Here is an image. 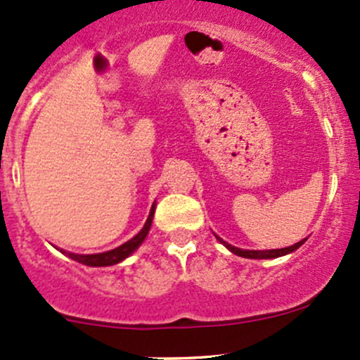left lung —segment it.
Listing matches in <instances>:
<instances>
[{
    "label": "left lung",
    "mask_w": 360,
    "mask_h": 360,
    "mask_svg": "<svg viewBox=\"0 0 360 360\" xmlns=\"http://www.w3.org/2000/svg\"><path fill=\"white\" fill-rule=\"evenodd\" d=\"M217 240L221 242V244L226 245L228 249L231 250L233 254H237V256H242V257H250V259H271V257H278V256H284V254H289L292 252V250H296L300 245H303L304 240H300L297 244L291 245V248H284V249H271V250H244V249H238V248H233V245L226 244V242L221 240L219 237H217Z\"/></svg>",
    "instance_id": "left-lung-1"
}]
</instances>
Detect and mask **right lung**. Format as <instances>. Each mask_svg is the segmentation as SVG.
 I'll list each match as a JSON object with an SVG mask.
<instances>
[{
    "mask_svg": "<svg viewBox=\"0 0 360 360\" xmlns=\"http://www.w3.org/2000/svg\"><path fill=\"white\" fill-rule=\"evenodd\" d=\"M153 214H155V205L151 207V212H150V216H148L146 223H144L143 230H141L139 233L136 235V237L130 238L129 242H125L123 245H120V248L108 250V252H101V254H72V252H68V256L71 257V259L78 261V263L86 264V266H111V264L120 263V261L125 259L127 256H130L134 250H136L141 244H143V240L146 238L148 231H150L151 221H153Z\"/></svg>",
    "mask_w": 360,
    "mask_h": 360,
    "instance_id": "1",
    "label": "right lung"
}]
</instances>
